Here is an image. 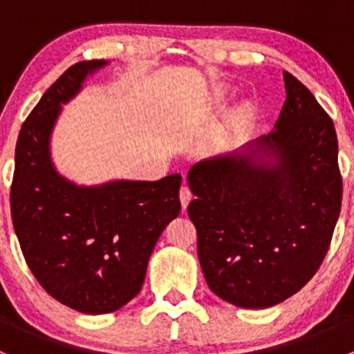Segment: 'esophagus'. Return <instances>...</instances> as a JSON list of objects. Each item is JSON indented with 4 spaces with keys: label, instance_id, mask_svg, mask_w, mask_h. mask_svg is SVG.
<instances>
[{
    "label": "esophagus",
    "instance_id": "1",
    "mask_svg": "<svg viewBox=\"0 0 354 354\" xmlns=\"http://www.w3.org/2000/svg\"><path fill=\"white\" fill-rule=\"evenodd\" d=\"M180 200H181V207H183V209H187V205L190 203V200H192V192L187 185H183V187L180 188Z\"/></svg>",
    "mask_w": 354,
    "mask_h": 354
}]
</instances>
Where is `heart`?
I'll use <instances>...</instances> for the list:
<instances>
[{
    "mask_svg": "<svg viewBox=\"0 0 354 354\" xmlns=\"http://www.w3.org/2000/svg\"><path fill=\"white\" fill-rule=\"evenodd\" d=\"M241 118H243V120H245V118H248V113H246V111H243V113H241Z\"/></svg>",
    "mask_w": 354,
    "mask_h": 354,
    "instance_id": "1",
    "label": "heart"
}]
</instances>
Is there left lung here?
<instances>
[{
    "mask_svg": "<svg viewBox=\"0 0 354 354\" xmlns=\"http://www.w3.org/2000/svg\"><path fill=\"white\" fill-rule=\"evenodd\" d=\"M286 101L245 156L197 162L188 216L210 291L269 308L305 286L329 252L341 212L337 135L312 92L284 71Z\"/></svg>",
    "mask_w": 354,
    "mask_h": 354,
    "instance_id": "left-lung-1",
    "label": "left lung"
}]
</instances>
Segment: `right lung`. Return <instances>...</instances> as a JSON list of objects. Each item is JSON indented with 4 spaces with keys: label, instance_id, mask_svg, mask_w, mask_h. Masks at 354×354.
Masks as SVG:
<instances>
[{
    "label": "right lung",
    "instance_id": "1",
    "mask_svg": "<svg viewBox=\"0 0 354 354\" xmlns=\"http://www.w3.org/2000/svg\"><path fill=\"white\" fill-rule=\"evenodd\" d=\"M108 62L70 66L24 121L10 205L28 269L55 299L82 313H109L140 292L149 257L180 214V174L78 187L55 169L49 138L62 104Z\"/></svg>",
    "mask_w": 354,
    "mask_h": 354
}]
</instances>
